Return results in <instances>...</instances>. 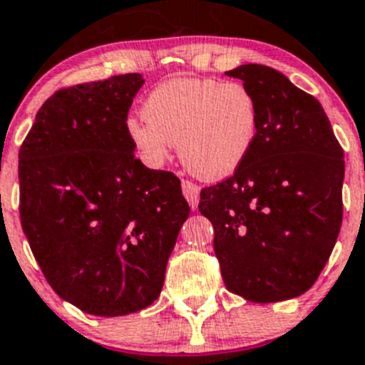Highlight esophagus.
I'll use <instances>...</instances> for the list:
<instances>
[{
	"label": "esophagus",
	"mask_w": 365,
	"mask_h": 365,
	"mask_svg": "<svg viewBox=\"0 0 365 365\" xmlns=\"http://www.w3.org/2000/svg\"><path fill=\"white\" fill-rule=\"evenodd\" d=\"M182 191L183 196H185V200L191 205V209L198 207V202H200V187L196 185V183L189 182V180H183Z\"/></svg>",
	"instance_id": "obj_1"
}]
</instances>
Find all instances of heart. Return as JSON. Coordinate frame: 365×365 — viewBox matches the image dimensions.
I'll return each mask as SVG.
<instances>
[{
  "label": "heart",
  "mask_w": 365,
  "mask_h": 365,
  "mask_svg": "<svg viewBox=\"0 0 365 365\" xmlns=\"http://www.w3.org/2000/svg\"><path fill=\"white\" fill-rule=\"evenodd\" d=\"M148 119L128 117L125 134L145 163L160 167L173 145L187 170L217 182L252 154L261 128L259 101L242 82L178 77L158 84L143 103Z\"/></svg>",
  "instance_id": "heart-1"
}]
</instances>
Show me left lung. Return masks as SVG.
I'll return each mask as SVG.
<instances>
[{"mask_svg":"<svg viewBox=\"0 0 365 365\" xmlns=\"http://www.w3.org/2000/svg\"><path fill=\"white\" fill-rule=\"evenodd\" d=\"M255 93L261 128L237 173L200 192L227 290L252 303L305 294L341 227L344 150L322 104L277 69L226 71Z\"/></svg>","mask_w":365,"mask_h":365,"instance_id":"left-lung-1","label":"left lung"}]
</instances>
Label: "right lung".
Masks as SVG:
<instances>
[{
  "label": "right lung",
  "instance_id": "add662e5",
  "mask_svg": "<svg viewBox=\"0 0 365 365\" xmlns=\"http://www.w3.org/2000/svg\"><path fill=\"white\" fill-rule=\"evenodd\" d=\"M139 73L56 91L20 148V218L62 299L125 316L160 297L189 204L180 180L134 156L125 121Z\"/></svg>",
  "mask_w": 365,
  "mask_h": 365
}]
</instances>
